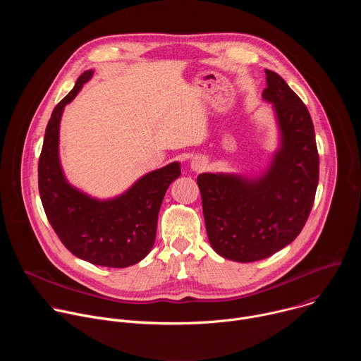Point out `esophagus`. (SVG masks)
I'll return each instance as SVG.
<instances>
[{"instance_id": "1", "label": "esophagus", "mask_w": 361, "mask_h": 361, "mask_svg": "<svg viewBox=\"0 0 361 361\" xmlns=\"http://www.w3.org/2000/svg\"><path fill=\"white\" fill-rule=\"evenodd\" d=\"M190 167L194 171H202V170H205V167H207V160H205L204 157H194L190 161Z\"/></svg>"}]
</instances>
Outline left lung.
Instances as JSON below:
<instances>
[{"mask_svg": "<svg viewBox=\"0 0 361 361\" xmlns=\"http://www.w3.org/2000/svg\"><path fill=\"white\" fill-rule=\"evenodd\" d=\"M263 99L271 102L280 144L257 177L202 173L197 177L209 241L224 259L251 263L288 245L312 212L319 184L314 126L304 102L266 70Z\"/></svg>", "mask_w": 361, "mask_h": 361, "instance_id": "obj_1", "label": "left lung"}]
</instances>
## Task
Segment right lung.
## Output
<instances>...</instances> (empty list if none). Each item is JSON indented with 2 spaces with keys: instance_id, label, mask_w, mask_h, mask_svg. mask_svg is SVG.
<instances>
[{
  "instance_id": "add662e5",
  "label": "right lung",
  "mask_w": 361,
  "mask_h": 361,
  "mask_svg": "<svg viewBox=\"0 0 361 361\" xmlns=\"http://www.w3.org/2000/svg\"><path fill=\"white\" fill-rule=\"evenodd\" d=\"M92 74L84 71L51 114L38 161V190L51 227L75 257L95 266L124 269L151 251L163 198L181 169L174 161L149 171L109 200L94 198L67 181L60 163V121L64 107Z\"/></svg>"
}]
</instances>
